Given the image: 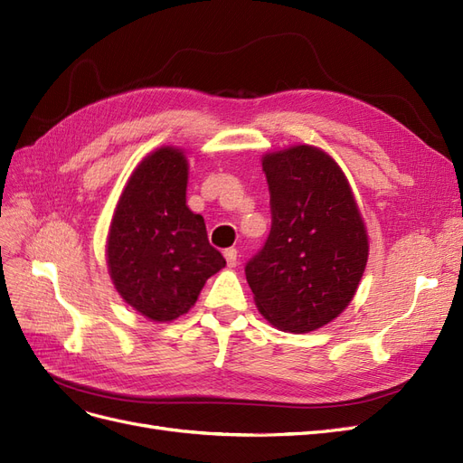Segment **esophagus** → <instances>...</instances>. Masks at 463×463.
<instances>
[{"label": "esophagus", "instance_id": "obj_1", "mask_svg": "<svg viewBox=\"0 0 463 463\" xmlns=\"http://www.w3.org/2000/svg\"><path fill=\"white\" fill-rule=\"evenodd\" d=\"M225 260H227L229 267H236L238 265V251L234 248L225 250Z\"/></svg>", "mask_w": 463, "mask_h": 463}]
</instances>
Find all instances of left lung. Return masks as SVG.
Listing matches in <instances>:
<instances>
[{"instance_id": "8db88e82", "label": "left lung", "mask_w": 463, "mask_h": 463, "mask_svg": "<svg viewBox=\"0 0 463 463\" xmlns=\"http://www.w3.org/2000/svg\"><path fill=\"white\" fill-rule=\"evenodd\" d=\"M271 231L246 263L261 316L280 331L309 333L338 317L360 285L369 242L352 188L319 147L267 154Z\"/></svg>"}]
</instances>
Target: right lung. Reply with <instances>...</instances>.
<instances>
[{
  "mask_svg": "<svg viewBox=\"0 0 463 463\" xmlns=\"http://www.w3.org/2000/svg\"><path fill=\"white\" fill-rule=\"evenodd\" d=\"M188 161L165 146L142 159L118 198L108 267L123 300L152 321L181 317L205 280L227 265L186 205Z\"/></svg>",
  "mask_w": 463,
  "mask_h": 463,
  "instance_id": "1",
  "label": "right lung"
}]
</instances>
